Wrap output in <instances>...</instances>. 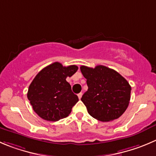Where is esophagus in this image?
Segmentation results:
<instances>
[{
    "label": "esophagus",
    "mask_w": 156,
    "mask_h": 156,
    "mask_svg": "<svg viewBox=\"0 0 156 156\" xmlns=\"http://www.w3.org/2000/svg\"><path fill=\"white\" fill-rule=\"evenodd\" d=\"M77 96H78V98H79L80 99H81V98H82V96H83V93H79V94L77 95Z\"/></svg>",
    "instance_id": "obj_1"
}]
</instances>
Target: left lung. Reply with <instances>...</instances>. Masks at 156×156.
I'll list each match as a JSON object with an SVG mask.
<instances>
[{
  "label": "left lung",
  "instance_id": "1",
  "mask_svg": "<svg viewBox=\"0 0 156 156\" xmlns=\"http://www.w3.org/2000/svg\"><path fill=\"white\" fill-rule=\"evenodd\" d=\"M80 70L88 86L81 100L89 114L102 122L121 116L130 100L132 89L128 81L115 70L102 65L95 68L81 66Z\"/></svg>",
  "mask_w": 156,
  "mask_h": 156
}]
</instances>
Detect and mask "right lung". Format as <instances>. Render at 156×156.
Instances as JSON below:
<instances>
[{
  "mask_svg": "<svg viewBox=\"0 0 156 156\" xmlns=\"http://www.w3.org/2000/svg\"><path fill=\"white\" fill-rule=\"evenodd\" d=\"M76 65L63 66L55 62L40 71L29 86L27 98L33 109L43 119L56 122L66 118L79 101L66 80L77 71Z\"/></svg>",
  "mask_w": 156,
  "mask_h": 156,
  "instance_id": "obj_1",
  "label": "right lung"
}]
</instances>
